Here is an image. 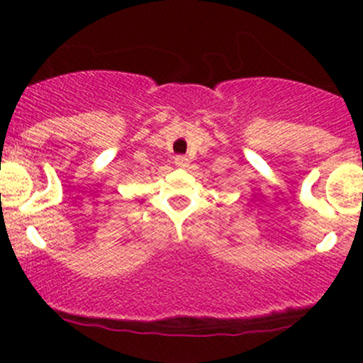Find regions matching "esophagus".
I'll use <instances>...</instances> for the list:
<instances>
[{"label": "esophagus", "instance_id": "esophagus-1", "mask_svg": "<svg viewBox=\"0 0 363 363\" xmlns=\"http://www.w3.org/2000/svg\"><path fill=\"white\" fill-rule=\"evenodd\" d=\"M174 161H175V164H179V167H186V164H188V156H182V155H179V156H175L174 158Z\"/></svg>", "mask_w": 363, "mask_h": 363}]
</instances>
